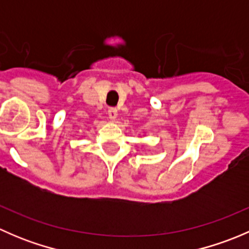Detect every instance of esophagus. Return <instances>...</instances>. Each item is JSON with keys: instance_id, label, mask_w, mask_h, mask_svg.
<instances>
[{"instance_id": "1", "label": "esophagus", "mask_w": 249, "mask_h": 249, "mask_svg": "<svg viewBox=\"0 0 249 249\" xmlns=\"http://www.w3.org/2000/svg\"><path fill=\"white\" fill-rule=\"evenodd\" d=\"M118 115V110L115 108H109L108 109V117L110 120H115V118H117Z\"/></svg>"}]
</instances>
